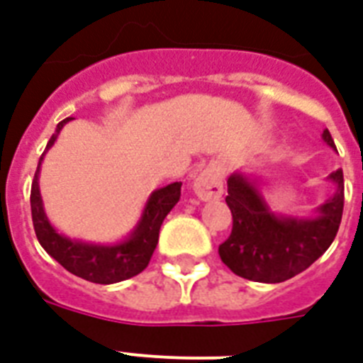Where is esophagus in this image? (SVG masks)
<instances>
[{"instance_id": "1", "label": "esophagus", "mask_w": 363, "mask_h": 363, "mask_svg": "<svg viewBox=\"0 0 363 363\" xmlns=\"http://www.w3.org/2000/svg\"><path fill=\"white\" fill-rule=\"evenodd\" d=\"M194 191L201 201H212L220 199L223 194V179L222 173L216 167H207L194 179Z\"/></svg>"}]
</instances>
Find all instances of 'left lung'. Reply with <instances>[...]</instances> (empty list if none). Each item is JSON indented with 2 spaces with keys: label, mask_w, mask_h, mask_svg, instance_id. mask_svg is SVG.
I'll use <instances>...</instances> for the list:
<instances>
[{
  "label": "left lung",
  "mask_w": 363,
  "mask_h": 363,
  "mask_svg": "<svg viewBox=\"0 0 363 363\" xmlns=\"http://www.w3.org/2000/svg\"><path fill=\"white\" fill-rule=\"evenodd\" d=\"M323 141L335 151L328 128ZM334 194L309 216L274 212L257 177L240 169L228 179L225 203L233 214V231L218 253L231 272L259 284H281L306 268L334 242L343 214V172L326 177Z\"/></svg>",
  "instance_id": "obj_1"
}]
</instances>
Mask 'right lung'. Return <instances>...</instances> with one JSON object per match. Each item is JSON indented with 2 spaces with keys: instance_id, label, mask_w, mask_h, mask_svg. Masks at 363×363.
<instances>
[{
  "instance_id": "add662e5",
  "label": "right lung",
  "mask_w": 363,
  "mask_h": 363,
  "mask_svg": "<svg viewBox=\"0 0 363 363\" xmlns=\"http://www.w3.org/2000/svg\"><path fill=\"white\" fill-rule=\"evenodd\" d=\"M69 121L70 117H67L59 123L43 156H40V160H38L37 172H35L33 184H31V218H33L35 233H37L38 242L46 250V253L78 278L100 285L125 281V279L138 276L141 270H145L151 261L152 252L158 244L160 225L164 218L179 201L182 182H172L167 186L156 188L147 199L134 229L123 240L102 244L67 237L63 233H59L46 216L40 186H38V177H40V164L44 160V155L52 149L59 132L63 130V126Z\"/></svg>"
}]
</instances>
